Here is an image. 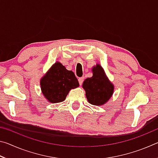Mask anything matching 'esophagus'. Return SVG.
<instances>
[{"label":"esophagus","mask_w":158,"mask_h":158,"mask_svg":"<svg viewBox=\"0 0 158 158\" xmlns=\"http://www.w3.org/2000/svg\"><path fill=\"white\" fill-rule=\"evenodd\" d=\"M84 77H80V78L78 79V81H79V85H82L83 81H84Z\"/></svg>","instance_id":"34e87169"}]
</instances>
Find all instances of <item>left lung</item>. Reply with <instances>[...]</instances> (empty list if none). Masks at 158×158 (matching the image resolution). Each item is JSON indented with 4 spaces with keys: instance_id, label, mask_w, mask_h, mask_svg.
I'll list each match as a JSON object with an SVG mask.
<instances>
[{
    "instance_id": "left-lung-1",
    "label": "left lung",
    "mask_w": 158,
    "mask_h": 158,
    "mask_svg": "<svg viewBox=\"0 0 158 158\" xmlns=\"http://www.w3.org/2000/svg\"><path fill=\"white\" fill-rule=\"evenodd\" d=\"M93 77L87 78L82 87L85 91L87 100L93 105H104L109 100L114 92V85L109 81L100 64L92 68Z\"/></svg>"
}]
</instances>
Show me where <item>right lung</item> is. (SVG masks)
<instances>
[{
	"label": "right lung",
	"instance_id": "1",
	"mask_svg": "<svg viewBox=\"0 0 158 158\" xmlns=\"http://www.w3.org/2000/svg\"><path fill=\"white\" fill-rule=\"evenodd\" d=\"M78 80L73 71L68 70L60 62H56L40 79L42 95L50 103L65 100L71 89L79 87Z\"/></svg>",
	"mask_w": 158,
	"mask_h": 158
}]
</instances>
